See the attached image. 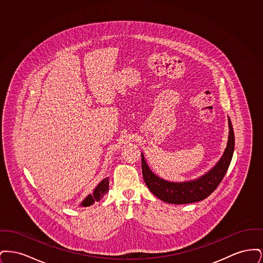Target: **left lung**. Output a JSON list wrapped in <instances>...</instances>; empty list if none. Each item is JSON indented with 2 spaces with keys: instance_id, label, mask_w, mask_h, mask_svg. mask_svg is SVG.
<instances>
[{
  "instance_id": "1",
  "label": "left lung",
  "mask_w": 263,
  "mask_h": 263,
  "mask_svg": "<svg viewBox=\"0 0 263 263\" xmlns=\"http://www.w3.org/2000/svg\"><path fill=\"white\" fill-rule=\"evenodd\" d=\"M229 137L225 151L210 171L191 180L173 182L154 174L142 153V173L146 185L159 199L171 204H189L207 198L218 187L229 168L235 150V134L228 116Z\"/></svg>"
}]
</instances>
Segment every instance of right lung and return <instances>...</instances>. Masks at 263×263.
Listing matches in <instances>:
<instances>
[{
	"label": "right lung",
	"instance_id": "1",
	"mask_svg": "<svg viewBox=\"0 0 263 263\" xmlns=\"http://www.w3.org/2000/svg\"><path fill=\"white\" fill-rule=\"evenodd\" d=\"M108 189H109V178L105 177L97 185V187L95 188L93 192L91 194H88V196L82 201L80 206L88 207L92 205L95 202L100 201L108 192Z\"/></svg>",
	"mask_w": 263,
	"mask_h": 263
}]
</instances>
